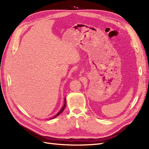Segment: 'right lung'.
Wrapping results in <instances>:
<instances>
[{
    "instance_id": "right-lung-1",
    "label": "right lung",
    "mask_w": 149,
    "mask_h": 149,
    "mask_svg": "<svg viewBox=\"0 0 149 149\" xmlns=\"http://www.w3.org/2000/svg\"><path fill=\"white\" fill-rule=\"evenodd\" d=\"M66 98L65 99V104H64V105H63V107L61 108V109L60 111V112H58V113H57V114L56 115H55V116H54L53 117V118H52V119H53V118H56V117L57 116H59L61 113V112H63V111L64 110V109H65V106H66Z\"/></svg>"
}]
</instances>
